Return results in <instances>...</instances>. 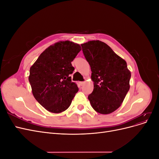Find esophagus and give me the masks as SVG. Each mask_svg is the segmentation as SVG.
Segmentation results:
<instances>
[{"instance_id": "1", "label": "esophagus", "mask_w": 159, "mask_h": 159, "mask_svg": "<svg viewBox=\"0 0 159 159\" xmlns=\"http://www.w3.org/2000/svg\"><path fill=\"white\" fill-rule=\"evenodd\" d=\"M85 81H81V82H80V85L82 86V85H84V84H85Z\"/></svg>"}]
</instances>
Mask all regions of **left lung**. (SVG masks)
<instances>
[{
	"instance_id": "8db88e82",
	"label": "left lung",
	"mask_w": 159,
	"mask_h": 159,
	"mask_svg": "<svg viewBox=\"0 0 159 159\" xmlns=\"http://www.w3.org/2000/svg\"><path fill=\"white\" fill-rule=\"evenodd\" d=\"M81 46L92 71L94 88L88 95L91 107L101 114L112 113L121 106L130 88L127 62L99 40Z\"/></svg>"
}]
</instances>
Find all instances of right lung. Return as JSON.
I'll use <instances>...</instances> for the list:
<instances>
[{
	"label": "right lung",
	"instance_id": "add662e5",
	"mask_svg": "<svg viewBox=\"0 0 159 159\" xmlns=\"http://www.w3.org/2000/svg\"><path fill=\"white\" fill-rule=\"evenodd\" d=\"M70 41L57 42L48 48L30 69L28 80L34 97L50 112L58 113L68 109L79 89L70 74L71 61L81 50Z\"/></svg>",
	"mask_w": 159,
	"mask_h": 159
}]
</instances>
